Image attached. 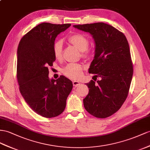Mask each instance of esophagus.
I'll list each match as a JSON object with an SVG mask.
<instances>
[{"label":"esophagus","mask_w":150,"mask_h":150,"mask_svg":"<svg viewBox=\"0 0 150 150\" xmlns=\"http://www.w3.org/2000/svg\"><path fill=\"white\" fill-rule=\"evenodd\" d=\"M80 82H78V81H74L73 82V85H74V87H78L79 86H80Z\"/></svg>","instance_id":"34e87169"}]
</instances>
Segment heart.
<instances>
[{"mask_svg": "<svg viewBox=\"0 0 150 150\" xmlns=\"http://www.w3.org/2000/svg\"><path fill=\"white\" fill-rule=\"evenodd\" d=\"M69 43L74 45L81 51L82 56L85 58H89L91 56V51L88 47L89 40L87 37L81 33L72 34L68 38ZM53 53L57 59H61L63 56V42L61 40H57L53 44ZM84 67L79 63H69L63 68V74L72 80H77L81 77L83 74Z\"/></svg>", "mask_w": 150, "mask_h": 150, "instance_id": "heart-1", "label": "heart"}]
</instances>
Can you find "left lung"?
Listing matches in <instances>:
<instances>
[{"instance_id":"left-lung-1","label":"left lung","mask_w":150,"mask_h":150,"mask_svg":"<svg viewBox=\"0 0 150 150\" xmlns=\"http://www.w3.org/2000/svg\"><path fill=\"white\" fill-rule=\"evenodd\" d=\"M74 26L93 35L95 56L89 73L101 78L97 83H86L89 90L83 100L84 108L95 117H108L121 108L129 94L133 64L128 41L122 32L104 23Z\"/></svg>"}]
</instances>
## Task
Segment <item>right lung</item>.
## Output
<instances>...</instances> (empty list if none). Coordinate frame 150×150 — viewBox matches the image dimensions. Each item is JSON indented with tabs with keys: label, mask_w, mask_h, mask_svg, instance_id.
I'll return each instance as SVG.
<instances>
[{
	"label": "right lung",
	"mask_w": 150,
	"mask_h": 150,
	"mask_svg": "<svg viewBox=\"0 0 150 150\" xmlns=\"http://www.w3.org/2000/svg\"><path fill=\"white\" fill-rule=\"evenodd\" d=\"M71 24L42 23L21 38L18 47L16 76L20 91L36 113L45 118L63 112L73 83L63 75L49 78V67L56 57L53 53L55 38Z\"/></svg>",
	"instance_id": "obj_1"
}]
</instances>
